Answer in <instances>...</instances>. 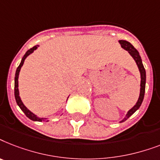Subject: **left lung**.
I'll use <instances>...</instances> for the list:
<instances>
[{
  "label": "left lung",
  "mask_w": 160,
  "mask_h": 160,
  "mask_svg": "<svg viewBox=\"0 0 160 160\" xmlns=\"http://www.w3.org/2000/svg\"><path fill=\"white\" fill-rule=\"evenodd\" d=\"M119 43L121 44V47H122L124 49H126V50L128 51L129 53H130V54L133 57V58L135 59V62H136V64H137L138 68H139V70H140V78H141V81H140V97H139V99H138V102H136V104L129 111L128 113L126 114V117H125V118L121 121V122H122V121H125L126 120H127L131 115L134 114V113L140 108V106H141V103H142L144 97H145L146 73H145V68H144V65H143L142 63V60H141V58H140V53H139V52L136 50V48H135V47H134L131 43H129L128 41H126V40H119Z\"/></svg>",
  "instance_id": "1"
}]
</instances>
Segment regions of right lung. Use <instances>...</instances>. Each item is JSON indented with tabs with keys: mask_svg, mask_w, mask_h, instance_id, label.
Returning <instances> with one entry per match:
<instances>
[{
	"mask_svg": "<svg viewBox=\"0 0 160 160\" xmlns=\"http://www.w3.org/2000/svg\"><path fill=\"white\" fill-rule=\"evenodd\" d=\"M38 46L39 45L34 46L33 48L29 49V50L25 53V54L24 55L22 59H21V62H20L19 67H18L17 69H16V72H15V101H16L17 105L20 107V109L22 110V112L25 113V116H27L28 118H29L30 120L34 121H44V120H45L46 118H39V117H37V116H35L34 113H32L29 110H28L27 108H26V107H25V105L23 104L22 101H21V99H20V96H19V89H18V78H19V73H20V68H21V67L23 66V63H24V62H25V58H27V56H29L30 53H33L34 50H35V49L38 48Z\"/></svg>",
	"mask_w": 160,
	"mask_h": 160,
	"instance_id": "right-lung-1",
	"label": "right lung"
}]
</instances>
